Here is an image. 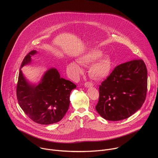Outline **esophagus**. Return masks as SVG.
Returning a JSON list of instances; mask_svg holds the SVG:
<instances>
[{
  "label": "esophagus",
  "instance_id": "34e87169",
  "mask_svg": "<svg viewBox=\"0 0 158 158\" xmlns=\"http://www.w3.org/2000/svg\"><path fill=\"white\" fill-rule=\"evenodd\" d=\"M84 85L85 87H93L94 85V84L92 83V82H85L84 84Z\"/></svg>",
  "mask_w": 158,
  "mask_h": 158
}]
</instances>
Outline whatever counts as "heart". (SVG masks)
<instances>
[{"label": "heart", "mask_w": 158, "mask_h": 158, "mask_svg": "<svg viewBox=\"0 0 158 158\" xmlns=\"http://www.w3.org/2000/svg\"><path fill=\"white\" fill-rule=\"evenodd\" d=\"M101 52L98 50H91L81 56L79 60L81 64L91 65L89 73L91 76L96 79L106 78L110 73V64L106 56H101ZM69 69L75 76H78L82 72V69L77 62H72L69 65Z\"/></svg>", "instance_id": "heart-1"}]
</instances>
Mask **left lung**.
I'll list each match as a JSON object with an SVG mask.
<instances>
[{"label": "left lung", "mask_w": 158, "mask_h": 158, "mask_svg": "<svg viewBox=\"0 0 158 158\" xmlns=\"http://www.w3.org/2000/svg\"><path fill=\"white\" fill-rule=\"evenodd\" d=\"M148 86L146 66L141 59L121 64L99 86L96 109L104 119L117 121L128 118L144 102Z\"/></svg>", "instance_id": "left-lung-1"}]
</instances>
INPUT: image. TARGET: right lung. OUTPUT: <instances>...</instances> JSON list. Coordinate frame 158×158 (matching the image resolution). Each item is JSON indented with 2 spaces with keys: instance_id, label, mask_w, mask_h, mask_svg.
Masks as SVG:
<instances>
[{
  "instance_id": "add662e5",
  "label": "right lung",
  "mask_w": 158,
  "mask_h": 158,
  "mask_svg": "<svg viewBox=\"0 0 158 158\" xmlns=\"http://www.w3.org/2000/svg\"><path fill=\"white\" fill-rule=\"evenodd\" d=\"M37 53L30 52L22 62L19 71L17 98L19 104L33 121L48 125L60 121L70 104V94L76 85L60 77L58 71L51 67L45 72L38 84L29 82L21 68L31 64V57Z\"/></svg>"
}]
</instances>
